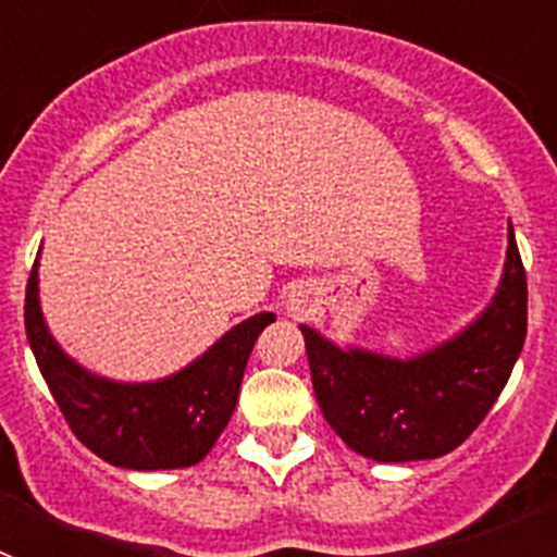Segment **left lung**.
Here are the masks:
<instances>
[{
    "instance_id": "obj_1",
    "label": "left lung",
    "mask_w": 557,
    "mask_h": 557,
    "mask_svg": "<svg viewBox=\"0 0 557 557\" xmlns=\"http://www.w3.org/2000/svg\"><path fill=\"white\" fill-rule=\"evenodd\" d=\"M301 332L318 407L346 446L379 462L446 455L488 416L528 337V273L513 228L494 301L444 346L391 359Z\"/></svg>"
}]
</instances>
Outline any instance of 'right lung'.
Masks as SVG:
<instances>
[{
  "label": "right lung",
  "mask_w": 557,
  "mask_h": 557,
  "mask_svg": "<svg viewBox=\"0 0 557 557\" xmlns=\"http://www.w3.org/2000/svg\"><path fill=\"white\" fill-rule=\"evenodd\" d=\"M273 321V312L253 314L175 376L122 385L88 373L49 337L36 264L24 295L29 348L69 430L106 462L136 471L184 469L209 455L236 407L256 337Z\"/></svg>",
  "instance_id": "right-lung-1"
}]
</instances>
